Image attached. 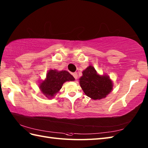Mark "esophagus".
Segmentation results:
<instances>
[{"instance_id": "1", "label": "esophagus", "mask_w": 148, "mask_h": 148, "mask_svg": "<svg viewBox=\"0 0 148 148\" xmlns=\"http://www.w3.org/2000/svg\"><path fill=\"white\" fill-rule=\"evenodd\" d=\"M72 76H73V77L75 78V79H77V72H74V73L72 74Z\"/></svg>"}]
</instances>
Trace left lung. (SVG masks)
Listing matches in <instances>:
<instances>
[{"label":"left lung","mask_w":148,"mask_h":148,"mask_svg":"<svg viewBox=\"0 0 148 148\" xmlns=\"http://www.w3.org/2000/svg\"><path fill=\"white\" fill-rule=\"evenodd\" d=\"M79 80L84 93L93 100L105 98L112 88V83L109 76H99L92 66L83 71V76Z\"/></svg>","instance_id":"left-lung-1"}]
</instances>
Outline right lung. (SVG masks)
<instances>
[{
    "label": "right lung",
    "instance_id": "right-lung-1",
    "mask_svg": "<svg viewBox=\"0 0 148 148\" xmlns=\"http://www.w3.org/2000/svg\"><path fill=\"white\" fill-rule=\"evenodd\" d=\"M74 79V77L66 71L58 72L56 70H49L46 80L40 84L39 88L44 95L49 98L58 92L64 83Z\"/></svg>",
    "mask_w": 148,
    "mask_h": 148
}]
</instances>
